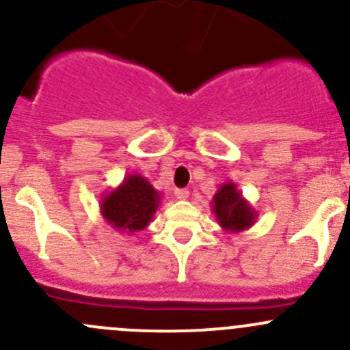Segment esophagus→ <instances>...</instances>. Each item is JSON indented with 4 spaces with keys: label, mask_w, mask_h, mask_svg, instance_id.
<instances>
[{
    "label": "esophagus",
    "mask_w": 350,
    "mask_h": 350,
    "mask_svg": "<svg viewBox=\"0 0 350 350\" xmlns=\"http://www.w3.org/2000/svg\"><path fill=\"white\" fill-rule=\"evenodd\" d=\"M174 195H176V198H178V200H188L189 191H188V189H176Z\"/></svg>",
    "instance_id": "34e87169"
}]
</instances>
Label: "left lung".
Masks as SVG:
<instances>
[{"label": "left lung", "instance_id": "obj_1", "mask_svg": "<svg viewBox=\"0 0 350 350\" xmlns=\"http://www.w3.org/2000/svg\"><path fill=\"white\" fill-rule=\"evenodd\" d=\"M211 211L225 232L239 234L256 224L257 211L243 198L234 181L220 185L211 200Z\"/></svg>", "mask_w": 350, "mask_h": 350}]
</instances>
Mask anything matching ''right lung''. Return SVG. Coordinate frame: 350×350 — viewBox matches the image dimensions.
<instances>
[{
    "label": "right lung",
    "instance_id": "add662e5",
    "mask_svg": "<svg viewBox=\"0 0 350 350\" xmlns=\"http://www.w3.org/2000/svg\"><path fill=\"white\" fill-rule=\"evenodd\" d=\"M161 204V193L144 176L126 174L123 181L101 196L103 220L120 234L135 235L149 227Z\"/></svg>",
    "mask_w": 350,
    "mask_h": 350
}]
</instances>
